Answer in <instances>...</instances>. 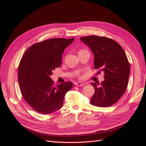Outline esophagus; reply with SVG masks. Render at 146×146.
Instances as JSON below:
<instances>
[{"instance_id":"esophagus-1","label":"esophagus","mask_w":146,"mask_h":146,"mask_svg":"<svg viewBox=\"0 0 146 146\" xmlns=\"http://www.w3.org/2000/svg\"><path fill=\"white\" fill-rule=\"evenodd\" d=\"M75 85H76V86H82L85 85V83H83V82H76V83H75Z\"/></svg>"}]
</instances>
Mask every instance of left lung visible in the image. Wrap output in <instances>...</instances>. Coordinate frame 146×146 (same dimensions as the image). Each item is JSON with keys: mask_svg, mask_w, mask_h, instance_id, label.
<instances>
[{"mask_svg": "<svg viewBox=\"0 0 146 146\" xmlns=\"http://www.w3.org/2000/svg\"><path fill=\"white\" fill-rule=\"evenodd\" d=\"M80 40L92 51L95 68L105 74L101 85L91 83L95 91L90 104L99 107L111 106L119 100L127 88L130 68L125 53L119 44L108 38L92 35Z\"/></svg>", "mask_w": 146, "mask_h": 146, "instance_id": "left-lung-1", "label": "left lung"}]
</instances>
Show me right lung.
I'll use <instances>...</instances> for the list:
<instances>
[{
    "label": "right lung",
    "instance_id": "right-lung-1",
    "mask_svg": "<svg viewBox=\"0 0 146 146\" xmlns=\"http://www.w3.org/2000/svg\"><path fill=\"white\" fill-rule=\"evenodd\" d=\"M52 38L35 44L25 52L18 68V82L23 98L36 112L50 114L63 106L64 97L73 87L71 82L54 85L52 70L62 63L64 49L74 41Z\"/></svg>",
    "mask_w": 146,
    "mask_h": 146
}]
</instances>
